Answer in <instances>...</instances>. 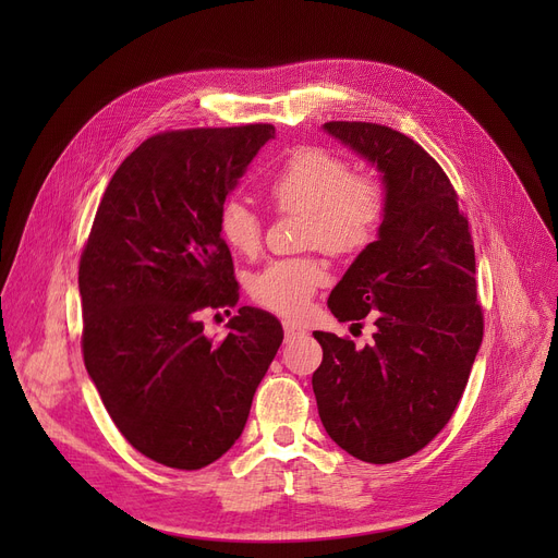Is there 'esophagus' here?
Instances as JSON below:
<instances>
[{
    "mask_svg": "<svg viewBox=\"0 0 558 558\" xmlns=\"http://www.w3.org/2000/svg\"><path fill=\"white\" fill-rule=\"evenodd\" d=\"M284 337H287V341H291V339H296V337H301V335H305V330L301 328V326H294V324H289V320H284Z\"/></svg>",
    "mask_w": 558,
    "mask_h": 558,
    "instance_id": "34e87169",
    "label": "esophagus"
}]
</instances>
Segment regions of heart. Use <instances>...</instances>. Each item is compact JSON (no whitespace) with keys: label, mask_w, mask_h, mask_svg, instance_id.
<instances>
[{"label":"heart","mask_w":558,"mask_h":558,"mask_svg":"<svg viewBox=\"0 0 558 558\" xmlns=\"http://www.w3.org/2000/svg\"><path fill=\"white\" fill-rule=\"evenodd\" d=\"M267 194L278 210L305 213V246H318L332 255H355L371 246L387 210V194L379 179L353 173L341 156L324 146H301L291 151L269 179ZM217 226L232 251L257 253L262 219L242 198H228L221 205ZM324 280V262L287 257L257 271L248 289L262 307L282 316H299Z\"/></svg>","instance_id":"heart-1"}]
</instances>
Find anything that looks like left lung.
<instances>
[{
    "instance_id": "1",
    "label": "left lung",
    "mask_w": 558,
    "mask_h": 558,
    "mask_svg": "<svg viewBox=\"0 0 558 558\" xmlns=\"http://www.w3.org/2000/svg\"><path fill=\"white\" fill-rule=\"evenodd\" d=\"M324 131L379 171L387 210L328 299L339 320L375 314V343L314 332L312 389L341 450L393 463L446 427L482 345L473 238L446 171L412 137L368 122Z\"/></svg>"
}]
</instances>
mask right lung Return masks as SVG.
<instances>
[{"instance_id":"1","label":"right lung","mask_w":558,"mask_h":558,"mask_svg":"<svg viewBox=\"0 0 558 558\" xmlns=\"http://www.w3.org/2000/svg\"><path fill=\"white\" fill-rule=\"evenodd\" d=\"M271 124L169 131L144 140L110 179L78 264L83 362L126 441L198 471L242 436L282 343L276 316L240 307L219 341L203 310L238 305L219 210Z\"/></svg>"}]
</instances>
